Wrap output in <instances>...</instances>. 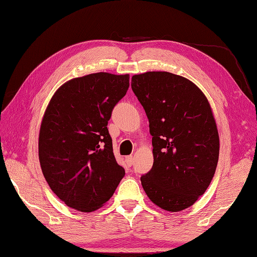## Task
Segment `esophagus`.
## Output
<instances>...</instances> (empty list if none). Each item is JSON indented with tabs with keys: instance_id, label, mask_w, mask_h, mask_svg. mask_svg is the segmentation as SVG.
Returning a JSON list of instances; mask_svg holds the SVG:
<instances>
[{
	"instance_id": "esophagus-1",
	"label": "esophagus",
	"mask_w": 257,
	"mask_h": 257,
	"mask_svg": "<svg viewBox=\"0 0 257 257\" xmlns=\"http://www.w3.org/2000/svg\"><path fill=\"white\" fill-rule=\"evenodd\" d=\"M133 163H134V158L132 157V156H127V157H125V164H127V166H132L133 165Z\"/></svg>"
}]
</instances>
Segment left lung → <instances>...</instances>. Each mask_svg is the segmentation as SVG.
<instances>
[{
	"mask_svg": "<svg viewBox=\"0 0 257 257\" xmlns=\"http://www.w3.org/2000/svg\"><path fill=\"white\" fill-rule=\"evenodd\" d=\"M132 89L145 109L153 136L154 165L142 176L149 199L168 212L190 207L214 177L219 137L206 95L182 75L135 74Z\"/></svg>",
	"mask_w": 257,
	"mask_h": 257,
	"instance_id": "obj_1",
	"label": "left lung"
}]
</instances>
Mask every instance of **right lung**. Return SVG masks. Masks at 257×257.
Returning a JSON list of instances; mask_svg holds the SVG:
<instances>
[{"mask_svg": "<svg viewBox=\"0 0 257 257\" xmlns=\"http://www.w3.org/2000/svg\"><path fill=\"white\" fill-rule=\"evenodd\" d=\"M128 88L129 74L91 73L63 83L45 109L40 165L50 188L69 207L93 212L123 178L107 125Z\"/></svg>", "mask_w": 257, "mask_h": 257, "instance_id": "right-lung-1", "label": "right lung"}]
</instances>
